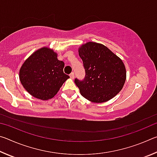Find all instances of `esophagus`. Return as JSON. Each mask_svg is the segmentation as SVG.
Segmentation results:
<instances>
[{
    "label": "esophagus",
    "mask_w": 157,
    "mask_h": 157,
    "mask_svg": "<svg viewBox=\"0 0 157 157\" xmlns=\"http://www.w3.org/2000/svg\"><path fill=\"white\" fill-rule=\"evenodd\" d=\"M70 78H71V79H74V78H75V75H74L73 73L70 74Z\"/></svg>",
    "instance_id": "esophagus-1"
}]
</instances>
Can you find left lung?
<instances>
[{
	"instance_id": "1",
	"label": "left lung",
	"mask_w": 157,
	"mask_h": 157,
	"mask_svg": "<svg viewBox=\"0 0 157 157\" xmlns=\"http://www.w3.org/2000/svg\"><path fill=\"white\" fill-rule=\"evenodd\" d=\"M83 62L85 78L75 79L81 95L92 102L112 99L126 80V68L120 57L103 44L89 41L78 48Z\"/></svg>"
}]
</instances>
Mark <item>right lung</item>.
<instances>
[{
	"label": "right lung",
	"instance_id": "right-lung-1",
	"mask_svg": "<svg viewBox=\"0 0 157 157\" xmlns=\"http://www.w3.org/2000/svg\"><path fill=\"white\" fill-rule=\"evenodd\" d=\"M64 63L57 53L48 47L34 52L20 68L21 84L29 94L39 100H48L57 94L70 77L63 73Z\"/></svg>",
	"mask_w": 157,
	"mask_h": 157
}]
</instances>
